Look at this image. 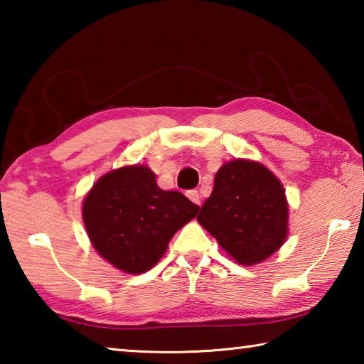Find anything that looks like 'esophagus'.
<instances>
[{
    "label": "esophagus",
    "mask_w": 364,
    "mask_h": 364,
    "mask_svg": "<svg viewBox=\"0 0 364 364\" xmlns=\"http://www.w3.org/2000/svg\"><path fill=\"white\" fill-rule=\"evenodd\" d=\"M186 196L189 197V200H193V202H194V204H197V205L200 204V196H199V191L191 189V191H188Z\"/></svg>",
    "instance_id": "34e87169"
}]
</instances>
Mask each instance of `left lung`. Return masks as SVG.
<instances>
[{"mask_svg":"<svg viewBox=\"0 0 364 364\" xmlns=\"http://www.w3.org/2000/svg\"><path fill=\"white\" fill-rule=\"evenodd\" d=\"M287 215L278 178L262 164L236 159L218 170L197 220L237 263L255 264L284 244Z\"/></svg>","mask_w":364,"mask_h":364,"instance_id":"left-lung-1","label":"left lung"}]
</instances>
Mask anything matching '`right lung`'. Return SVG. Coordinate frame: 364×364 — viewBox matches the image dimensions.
Returning <instances> with one entry per match:
<instances>
[{"mask_svg": "<svg viewBox=\"0 0 364 364\" xmlns=\"http://www.w3.org/2000/svg\"><path fill=\"white\" fill-rule=\"evenodd\" d=\"M199 205L157 186L156 175L133 165L101 176L85 197L83 221L102 258L125 273H144L165 254L173 234Z\"/></svg>", "mask_w": 364, "mask_h": 364, "instance_id": "1", "label": "right lung"}]
</instances>
